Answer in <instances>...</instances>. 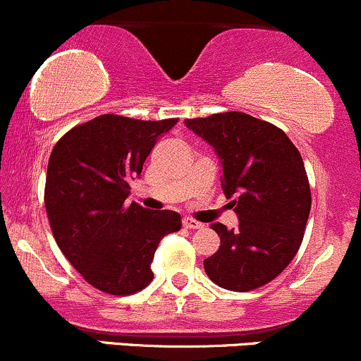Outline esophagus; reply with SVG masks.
<instances>
[{
  "mask_svg": "<svg viewBox=\"0 0 361 361\" xmlns=\"http://www.w3.org/2000/svg\"><path fill=\"white\" fill-rule=\"evenodd\" d=\"M183 226L186 227V229H202V227H204V224L195 221V219H192V217H185Z\"/></svg>",
  "mask_w": 361,
  "mask_h": 361,
  "instance_id": "1",
  "label": "esophagus"
}]
</instances>
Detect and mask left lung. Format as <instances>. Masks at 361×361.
Wrapping results in <instances>:
<instances>
[{"mask_svg":"<svg viewBox=\"0 0 361 361\" xmlns=\"http://www.w3.org/2000/svg\"><path fill=\"white\" fill-rule=\"evenodd\" d=\"M185 126L215 149L222 188L238 229H212L221 246L204 259L219 287L250 292L270 283L299 251L310 212V186L299 149L281 128L243 111L186 118Z\"/></svg>","mask_w":361,"mask_h":361,"instance_id":"left-lung-1","label":"left lung"}]
</instances>
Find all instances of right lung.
I'll return each mask as SVG.
<instances>
[{"instance_id": "add662e5", "label": "right lung", "mask_w": 361, "mask_h": 361, "mask_svg": "<svg viewBox=\"0 0 361 361\" xmlns=\"http://www.w3.org/2000/svg\"><path fill=\"white\" fill-rule=\"evenodd\" d=\"M176 122L105 114L54 146L44 192L49 224L62 255L91 287L110 295L146 288L157 244L180 231V214L126 202L157 139Z\"/></svg>"}]
</instances>
